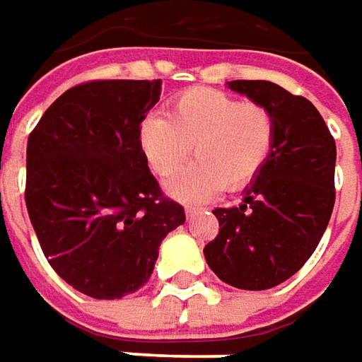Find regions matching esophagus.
Here are the masks:
<instances>
[{
    "label": "esophagus",
    "mask_w": 362,
    "mask_h": 362,
    "mask_svg": "<svg viewBox=\"0 0 362 362\" xmlns=\"http://www.w3.org/2000/svg\"><path fill=\"white\" fill-rule=\"evenodd\" d=\"M198 212H202V208H198V206H186V216H188V218L196 216Z\"/></svg>",
    "instance_id": "esophagus-1"
}]
</instances>
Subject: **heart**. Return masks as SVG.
<instances>
[{
	"mask_svg": "<svg viewBox=\"0 0 362 362\" xmlns=\"http://www.w3.org/2000/svg\"><path fill=\"white\" fill-rule=\"evenodd\" d=\"M140 146L158 178H168L190 158L196 162L168 182L172 196L208 200L218 192L240 190L264 168L275 139L269 109L216 88H188L170 100L166 117L140 122Z\"/></svg>",
	"mask_w": 362,
	"mask_h": 362,
	"instance_id": "obj_1",
	"label": "heart"
}]
</instances>
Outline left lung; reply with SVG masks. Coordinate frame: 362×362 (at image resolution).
I'll use <instances>...</instances> for the list:
<instances>
[{
    "label": "left lung",
    "mask_w": 362,
    "mask_h": 362,
    "mask_svg": "<svg viewBox=\"0 0 362 362\" xmlns=\"http://www.w3.org/2000/svg\"><path fill=\"white\" fill-rule=\"evenodd\" d=\"M274 115L272 152L240 208H216L220 233L204 247L222 281L262 291L297 274L315 252L335 206V139L319 110L269 81H230Z\"/></svg>",
    "instance_id": "obj_1"
}]
</instances>
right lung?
I'll return each instance as SVG.
<instances>
[{
	"label": "right lung",
	"instance_id": "add662e5",
	"mask_svg": "<svg viewBox=\"0 0 362 362\" xmlns=\"http://www.w3.org/2000/svg\"><path fill=\"white\" fill-rule=\"evenodd\" d=\"M154 81H88L45 110L27 140L25 204L49 265L77 291L120 299L150 279L162 240L186 222L139 139Z\"/></svg>",
	"mask_w": 362,
	"mask_h": 362
}]
</instances>
